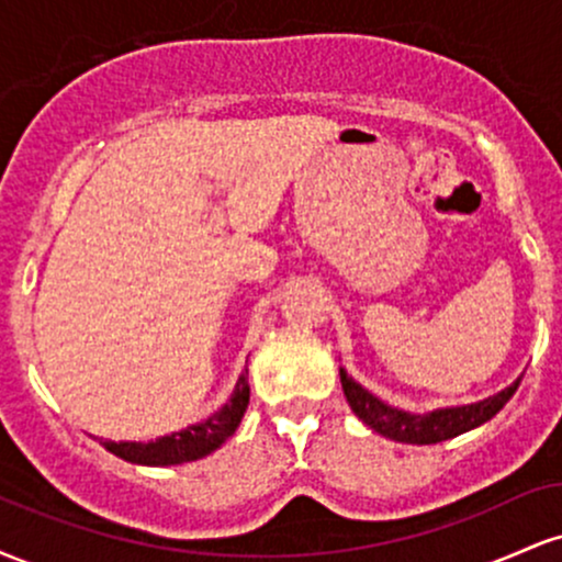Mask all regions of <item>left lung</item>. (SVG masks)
I'll return each mask as SVG.
<instances>
[{"instance_id": "1", "label": "left lung", "mask_w": 562, "mask_h": 562, "mask_svg": "<svg viewBox=\"0 0 562 562\" xmlns=\"http://www.w3.org/2000/svg\"><path fill=\"white\" fill-rule=\"evenodd\" d=\"M340 385H344L346 402L353 409V415H357L364 425H370L375 434L398 443H417V447H428V443L449 441V438L468 434V430L479 428V425L492 420L496 412L513 398V393L518 391L520 378L515 380L513 385H507L505 391L494 393V396L488 398H481V402L475 404L441 406V409L425 412V415L385 404L383 398L375 396V393H370L364 385H359L357 380L348 378L344 367H340Z\"/></svg>"}]
</instances>
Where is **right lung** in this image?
<instances>
[{
    "instance_id": "1",
    "label": "right lung",
    "mask_w": 562,
    "mask_h": 562,
    "mask_svg": "<svg viewBox=\"0 0 562 562\" xmlns=\"http://www.w3.org/2000/svg\"><path fill=\"white\" fill-rule=\"evenodd\" d=\"M250 402V385H248V370L237 378L235 391H232L229 402L216 409L214 415L205 417L195 425L177 430V434L160 436L156 441H100L111 454L121 457V460L134 462V465L147 468H169L182 465V462H195L209 457L211 451L222 447L227 438L235 434L240 425L245 409Z\"/></svg>"
}]
</instances>
